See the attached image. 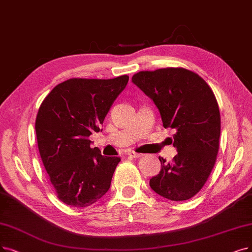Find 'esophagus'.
<instances>
[{"mask_svg": "<svg viewBox=\"0 0 252 252\" xmlns=\"http://www.w3.org/2000/svg\"><path fill=\"white\" fill-rule=\"evenodd\" d=\"M128 155H129V156H131V157H133V158H139V157H142V156H143V154L135 153V152H133V151H129V152H128Z\"/></svg>", "mask_w": 252, "mask_h": 252, "instance_id": "34e87169", "label": "esophagus"}]
</instances>
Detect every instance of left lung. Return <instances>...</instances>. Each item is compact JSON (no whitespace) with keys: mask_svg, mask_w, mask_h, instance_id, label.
Segmentation results:
<instances>
[{"mask_svg":"<svg viewBox=\"0 0 252 252\" xmlns=\"http://www.w3.org/2000/svg\"><path fill=\"white\" fill-rule=\"evenodd\" d=\"M132 83L153 100L163 127L176 131L172 143L178 154L173 163L159 157L161 169L150 187L174 202L189 199L205 185L218 153L220 114L213 91L184 68L140 71Z\"/></svg>","mask_w":252,"mask_h":252,"instance_id":"8db88e82","label":"left lung"}]
</instances>
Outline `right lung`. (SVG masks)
Instances as JSON below:
<instances>
[{
  "instance_id": "right-lung-1",
  "label": "right lung",
  "mask_w": 252,
  "mask_h": 252,
  "mask_svg": "<svg viewBox=\"0 0 252 252\" xmlns=\"http://www.w3.org/2000/svg\"><path fill=\"white\" fill-rule=\"evenodd\" d=\"M129 76L71 78L56 86L38 110L35 129L40 156L62 202L85 208L110 187L120 157L102 156L89 136L100 128Z\"/></svg>"
}]
</instances>
